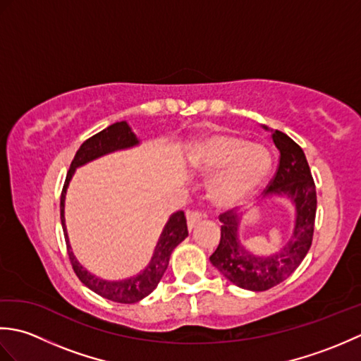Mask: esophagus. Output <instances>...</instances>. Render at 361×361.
<instances>
[{
	"label": "esophagus",
	"instance_id": "34e87169",
	"mask_svg": "<svg viewBox=\"0 0 361 361\" xmlns=\"http://www.w3.org/2000/svg\"><path fill=\"white\" fill-rule=\"evenodd\" d=\"M203 219V214L198 212V211H190L188 212V228L189 231H192V229L195 228V225L198 224Z\"/></svg>",
	"mask_w": 361,
	"mask_h": 361
}]
</instances>
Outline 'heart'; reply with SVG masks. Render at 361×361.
I'll list each match as a JSON object with an SVG mask.
<instances>
[{"label":"heart","instance_id":"b5f03b06","mask_svg":"<svg viewBox=\"0 0 361 361\" xmlns=\"http://www.w3.org/2000/svg\"><path fill=\"white\" fill-rule=\"evenodd\" d=\"M189 159L198 172H219L209 188L212 202L219 206L247 200L264 185L271 169V157L265 147L228 132L198 141Z\"/></svg>","mask_w":361,"mask_h":361}]
</instances>
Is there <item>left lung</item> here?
Returning <instances> with one entry per match:
<instances>
[{"instance_id": "8db88e82", "label": "left lung", "mask_w": 361, "mask_h": 361, "mask_svg": "<svg viewBox=\"0 0 361 361\" xmlns=\"http://www.w3.org/2000/svg\"><path fill=\"white\" fill-rule=\"evenodd\" d=\"M271 137L279 150V164L264 192L286 195L295 204L293 234L274 255H252L239 240V216L228 211L219 217L220 243L209 257L228 281L251 291H265L286 281L309 252L315 228L317 190L304 152L279 130H274Z\"/></svg>"}]
</instances>
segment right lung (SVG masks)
<instances>
[{"instance_id": "add662e5", "label": "right lung", "mask_w": 361, "mask_h": 361, "mask_svg": "<svg viewBox=\"0 0 361 361\" xmlns=\"http://www.w3.org/2000/svg\"><path fill=\"white\" fill-rule=\"evenodd\" d=\"M137 142L140 141H137L136 135L132 132V128L128 127L126 121L111 124L110 127L102 130V132L88 137V140L80 145V149L75 152V157L70 166V171L66 173V180L62 189V197H60V219H62L66 250H68V256H70L74 273L78 274V278L85 283L90 290H93L94 293H97L99 296H102L105 299H110V301L121 302V304H133V302L141 301L142 298L150 295L152 291L157 288L158 282L161 281V278H163V274L169 265V259H171L173 248L185 240L189 234L185 212L178 211L172 214L163 229V233H161V237L157 243V248H155V252H153L150 264L145 267L140 274L124 281H105L87 271L73 255L70 240H68L66 226H65V195H66L68 185H70L75 169L79 166L87 164L90 161H93L99 157H104L106 153L133 147V145H136Z\"/></svg>"}]
</instances>
